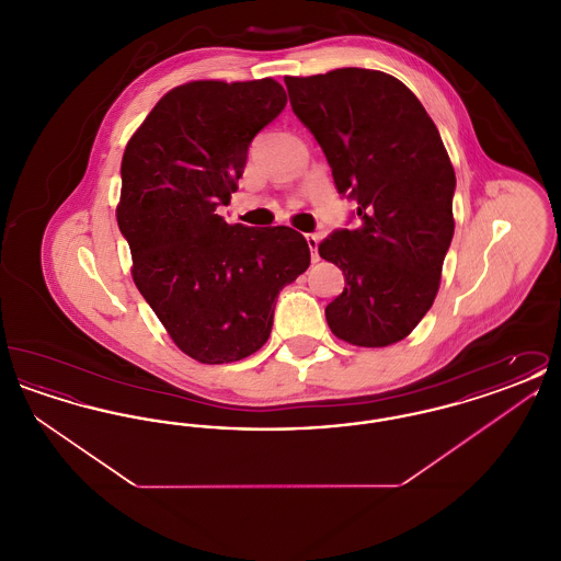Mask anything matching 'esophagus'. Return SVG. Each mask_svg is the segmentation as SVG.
I'll use <instances>...</instances> for the list:
<instances>
[{
    "instance_id": "34e87169",
    "label": "esophagus",
    "mask_w": 561,
    "mask_h": 561,
    "mask_svg": "<svg viewBox=\"0 0 561 561\" xmlns=\"http://www.w3.org/2000/svg\"><path fill=\"white\" fill-rule=\"evenodd\" d=\"M305 240H307V245H309V250H311V261H313V263H318V261H320V254H318V243H320V238H318L316 233H307V236H305Z\"/></svg>"
}]
</instances>
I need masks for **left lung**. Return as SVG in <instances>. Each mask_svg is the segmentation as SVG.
I'll return each instance as SVG.
<instances>
[{"mask_svg": "<svg viewBox=\"0 0 561 561\" xmlns=\"http://www.w3.org/2000/svg\"><path fill=\"white\" fill-rule=\"evenodd\" d=\"M284 81L362 220L318 245L345 275V290L325 307L328 325L357 347L393 345L427 316L453 241L456 176L442 136L421 101L382 71Z\"/></svg>", "mask_w": 561, "mask_h": 561, "instance_id": "obj_1", "label": "left lung"}]
</instances>
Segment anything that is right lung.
<instances>
[{"label": "right lung", "mask_w": 561, "mask_h": 561, "mask_svg": "<svg viewBox=\"0 0 561 561\" xmlns=\"http://www.w3.org/2000/svg\"><path fill=\"white\" fill-rule=\"evenodd\" d=\"M271 78L170 90L122 160L117 225L138 293L176 347L202 364L240 362L267 343L284 286L311 263L290 227L229 225L252 138L286 107Z\"/></svg>", "instance_id": "add662e5"}]
</instances>
